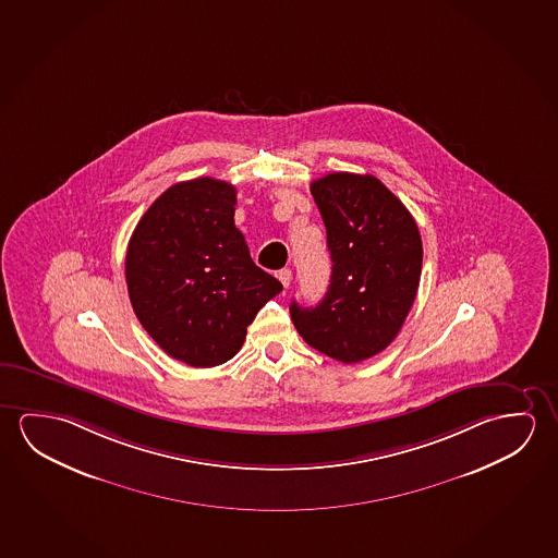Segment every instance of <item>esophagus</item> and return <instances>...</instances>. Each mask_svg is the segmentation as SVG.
I'll list each match as a JSON object with an SVG mask.
<instances>
[{"instance_id": "34e87169", "label": "esophagus", "mask_w": 558, "mask_h": 558, "mask_svg": "<svg viewBox=\"0 0 558 558\" xmlns=\"http://www.w3.org/2000/svg\"><path fill=\"white\" fill-rule=\"evenodd\" d=\"M277 277H279V281L283 283L284 289H287L292 281V271L291 269H281V271L277 274Z\"/></svg>"}]
</instances>
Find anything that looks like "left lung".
I'll return each instance as SVG.
<instances>
[{
  "label": "left lung",
  "instance_id": "obj_1",
  "mask_svg": "<svg viewBox=\"0 0 558 558\" xmlns=\"http://www.w3.org/2000/svg\"><path fill=\"white\" fill-rule=\"evenodd\" d=\"M310 192L331 254L328 292L314 308L291 302L310 347L339 363H361L396 339L415 302L423 242L413 215L372 174L333 172Z\"/></svg>",
  "mask_w": 558,
  "mask_h": 558
}]
</instances>
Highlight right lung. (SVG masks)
<instances>
[{"label":"right lung","mask_w":558,"mask_h":558,"mask_svg":"<svg viewBox=\"0 0 558 558\" xmlns=\"http://www.w3.org/2000/svg\"><path fill=\"white\" fill-rule=\"evenodd\" d=\"M236 187L178 182L145 211L125 254L133 312L153 341L194 368L227 363L283 284L252 262L234 225Z\"/></svg>","instance_id":"right-lung-1"}]
</instances>
